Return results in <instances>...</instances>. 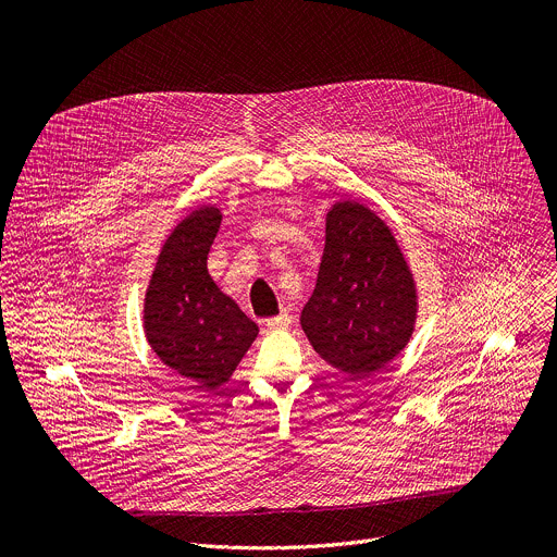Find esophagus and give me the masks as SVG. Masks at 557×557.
Listing matches in <instances>:
<instances>
[{
    "mask_svg": "<svg viewBox=\"0 0 557 557\" xmlns=\"http://www.w3.org/2000/svg\"><path fill=\"white\" fill-rule=\"evenodd\" d=\"M288 324H290V314H288L286 310H282L280 314H275V317H271V320L264 322V326H267L269 331H282V329H286Z\"/></svg>",
    "mask_w": 557,
    "mask_h": 557,
    "instance_id": "34e87169",
    "label": "esophagus"
}]
</instances>
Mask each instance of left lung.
Listing matches in <instances>:
<instances>
[{
  "instance_id": "1",
  "label": "left lung",
  "mask_w": 557,
  "mask_h": 557,
  "mask_svg": "<svg viewBox=\"0 0 557 557\" xmlns=\"http://www.w3.org/2000/svg\"><path fill=\"white\" fill-rule=\"evenodd\" d=\"M414 320V280L392 231L368 207L337 202L299 317L314 352L346 374L370 376L406 348Z\"/></svg>"
}]
</instances>
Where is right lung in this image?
<instances>
[{
    "label": "right lung",
    "mask_w": 557,
    "mask_h": 557,
    "mask_svg": "<svg viewBox=\"0 0 557 557\" xmlns=\"http://www.w3.org/2000/svg\"><path fill=\"white\" fill-rule=\"evenodd\" d=\"M222 213L202 207L168 237L145 295V333L151 350L202 389L228 381L258 337V324L226 297L207 271Z\"/></svg>",
    "instance_id": "obj_1"
}]
</instances>
